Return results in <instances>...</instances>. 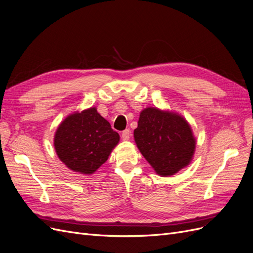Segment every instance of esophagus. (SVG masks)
Returning <instances> with one entry per match:
<instances>
[{
	"label": "esophagus",
	"instance_id": "esophagus-1",
	"mask_svg": "<svg viewBox=\"0 0 253 253\" xmlns=\"http://www.w3.org/2000/svg\"><path fill=\"white\" fill-rule=\"evenodd\" d=\"M131 132H129V129L127 128V129H125L124 132L121 133V138H122V140H125V141H126V140H128L129 139V134Z\"/></svg>",
	"mask_w": 253,
	"mask_h": 253
}]
</instances>
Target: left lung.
Segmentation results:
<instances>
[{"label":"left lung","mask_w":253,"mask_h":253,"mask_svg":"<svg viewBox=\"0 0 253 253\" xmlns=\"http://www.w3.org/2000/svg\"><path fill=\"white\" fill-rule=\"evenodd\" d=\"M134 139L142 156L160 176H171L192 162L196 139L181 115L158 108L140 112Z\"/></svg>","instance_id":"left-lung-1"}]
</instances>
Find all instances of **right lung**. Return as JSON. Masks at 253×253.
Returning a JSON list of instances; mask_svg holds the SVG:
<instances>
[{
    "label": "right lung",
    "instance_id": "right-lung-1",
    "mask_svg": "<svg viewBox=\"0 0 253 253\" xmlns=\"http://www.w3.org/2000/svg\"><path fill=\"white\" fill-rule=\"evenodd\" d=\"M119 139L110 122L96 108H89L70 114L61 122L53 145L59 159L68 169L90 175L108 160Z\"/></svg>",
    "mask_w": 253,
    "mask_h": 253
}]
</instances>
